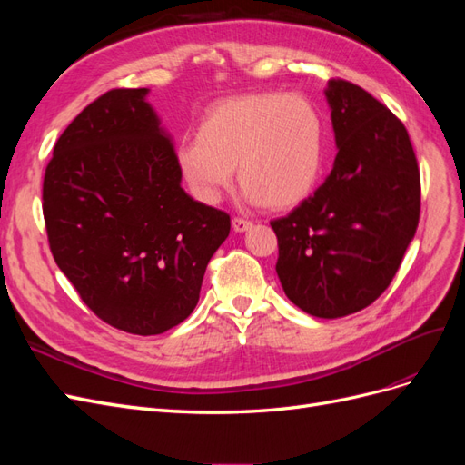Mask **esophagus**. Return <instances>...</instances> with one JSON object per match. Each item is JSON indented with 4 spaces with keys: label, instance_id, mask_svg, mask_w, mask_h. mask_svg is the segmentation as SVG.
<instances>
[{
    "label": "esophagus",
    "instance_id": "34e87169",
    "mask_svg": "<svg viewBox=\"0 0 465 465\" xmlns=\"http://www.w3.org/2000/svg\"><path fill=\"white\" fill-rule=\"evenodd\" d=\"M250 227H252V223L246 221V219H241V217L232 219V229H234L236 232H246Z\"/></svg>",
    "mask_w": 465,
    "mask_h": 465
}]
</instances>
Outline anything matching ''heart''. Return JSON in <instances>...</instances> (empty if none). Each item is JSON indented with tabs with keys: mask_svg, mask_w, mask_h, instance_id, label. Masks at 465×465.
<instances>
[{
	"mask_svg": "<svg viewBox=\"0 0 465 465\" xmlns=\"http://www.w3.org/2000/svg\"><path fill=\"white\" fill-rule=\"evenodd\" d=\"M182 176L198 200L217 203L238 184L250 203L289 209L318 184L323 122L299 94L250 93L227 98L203 116L195 139L176 149Z\"/></svg>",
	"mask_w": 465,
	"mask_h": 465,
	"instance_id": "1",
	"label": "heart"
}]
</instances>
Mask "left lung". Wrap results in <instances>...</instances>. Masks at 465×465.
<instances>
[{"mask_svg": "<svg viewBox=\"0 0 465 465\" xmlns=\"http://www.w3.org/2000/svg\"><path fill=\"white\" fill-rule=\"evenodd\" d=\"M337 154L326 182L272 221L285 294L316 318L372 304L391 283L420 211V178L405 125L353 83L326 87Z\"/></svg>", "mask_w": 465, "mask_h": 465, "instance_id": "left-lung-1", "label": "left lung"}]
</instances>
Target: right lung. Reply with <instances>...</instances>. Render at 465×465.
<instances>
[{
	"label": "right lung",
	"mask_w": 465,
	"mask_h": 465,
	"mask_svg": "<svg viewBox=\"0 0 465 465\" xmlns=\"http://www.w3.org/2000/svg\"><path fill=\"white\" fill-rule=\"evenodd\" d=\"M149 89L98 96L67 125L42 186L52 256L110 326L157 335L200 301L231 217L180 186L173 137Z\"/></svg>",
	"instance_id": "1"
}]
</instances>
